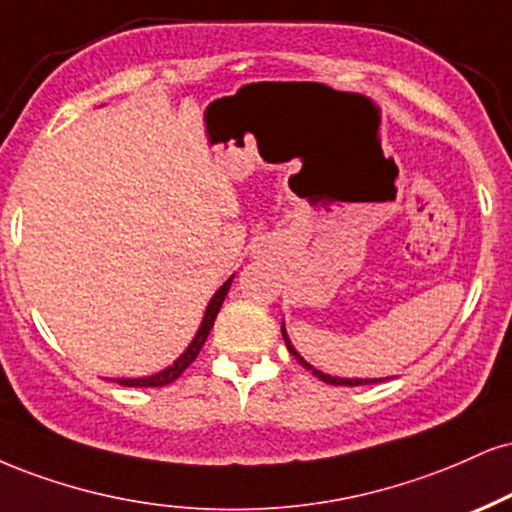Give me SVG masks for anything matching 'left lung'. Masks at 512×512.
Listing matches in <instances>:
<instances>
[{"label": "left lung", "instance_id": "left-lung-1", "mask_svg": "<svg viewBox=\"0 0 512 512\" xmlns=\"http://www.w3.org/2000/svg\"><path fill=\"white\" fill-rule=\"evenodd\" d=\"M281 334H283V341H286L288 353H291V355L295 357V360H298L300 365H303L305 369H310V372L315 374V377L322 379L324 384H334V386H362V384H377V381H384V379H346V377H331V374H326V372H322V369H317L315 365H310V362H307L305 357L300 355L298 350L293 348L291 338H288V334H286V324H281Z\"/></svg>", "mask_w": 512, "mask_h": 512}]
</instances>
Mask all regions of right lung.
<instances>
[{
    "label": "right lung",
    "instance_id": "add662e5",
    "mask_svg": "<svg viewBox=\"0 0 512 512\" xmlns=\"http://www.w3.org/2000/svg\"><path fill=\"white\" fill-rule=\"evenodd\" d=\"M233 276H236V274H233ZM233 276H229V279L221 283V286L217 288V293L212 295V300H209V303H207L205 317H202L200 326H197V334L193 336V341L188 343V348L176 357L174 365L164 367L162 372L150 374V377H135V379L121 377V379H112V381H116V384H121V386H140V389H143V386H166V384H171V381H176L178 377H181V374L186 372V367L190 365V362L195 360L197 353H200V348L205 346L209 331H212V326H214V319H217L219 310H221V303H224L226 293H229Z\"/></svg>",
    "mask_w": 512,
    "mask_h": 512
}]
</instances>
